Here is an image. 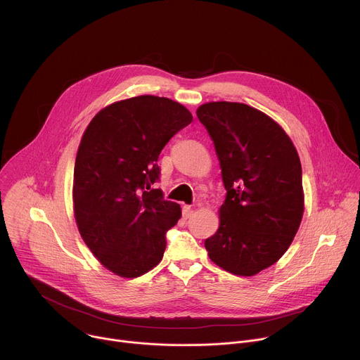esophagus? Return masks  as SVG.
<instances>
[{
	"label": "esophagus",
	"instance_id": "34e87169",
	"mask_svg": "<svg viewBox=\"0 0 360 360\" xmlns=\"http://www.w3.org/2000/svg\"><path fill=\"white\" fill-rule=\"evenodd\" d=\"M193 214V210H192V207H189V205H185V207L182 208V215H184V218L185 219H188V218H191V215Z\"/></svg>",
	"mask_w": 360,
	"mask_h": 360
}]
</instances>
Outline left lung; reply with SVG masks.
Wrapping results in <instances>:
<instances>
[{"label":"left lung","mask_w":360,"mask_h":360,"mask_svg":"<svg viewBox=\"0 0 360 360\" xmlns=\"http://www.w3.org/2000/svg\"><path fill=\"white\" fill-rule=\"evenodd\" d=\"M196 115L214 141L226 189L219 228L205 248L224 271L253 276L282 258L302 222L297 150L276 121L240 102H207Z\"/></svg>","instance_id":"8db88e82"}]
</instances>
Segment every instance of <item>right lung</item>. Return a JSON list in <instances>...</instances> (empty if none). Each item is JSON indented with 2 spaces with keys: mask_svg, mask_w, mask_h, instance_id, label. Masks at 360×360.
<instances>
[{
  "mask_svg": "<svg viewBox=\"0 0 360 360\" xmlns=\"http://www.w3.org/2000/svg\"><path fill=\"white\" fill-rule=\"evenodd\" d=\"M192 122L169 98L139 95L102 108L82 134L74 168V218L101 265L121 278L155 268L182 212L152 185L167 142Z\"/></svg>",
  "mask_w": 360,
  "mask_h": 360,
  "instance_id": "1",
  "label": "right lung"
}]
</instances>
